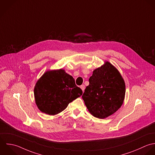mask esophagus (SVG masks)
<instances>
[{"label": "esophagus", "mask_w": 155, "mask_h": 155, "mask_svg": "<svg viewBox=\"0 0 155 155\" xmlns=\"http://www.w3.org/2000/svg\"><path fill=\"white\" fill-rule=\"evenodd\" d=\"M80 88H81V90H82V91H84V90H85V85H81Z\"/></svg>", "instance_id": "obj_1"}]
</instances>
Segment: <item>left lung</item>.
<instances>
[{"label":"left lung","instance_id":"left-lung-1","mask_svg":"<svg viewBox=\"0 0 155 155\" xmlns=\"http://www.w3.org/2000/svg\"><path fill=\"white\" fill-rule=\"evenodd\" d=\"M82 97L89 112L103 119L115 113L123 103L126 86L118 70L106 61L93 71Z\"/></svg>","mask_w":155,"mask_h":155}]
</instances>
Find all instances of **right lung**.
<instances>
[{"mask_svg":"<svg viewBox=\"0 0 155 155\" xmlns=\"http://www.w3.org/2000/svg\"><path fill=\"white\" fill-rule=\"evenodd\" d=\"M82 94V91L76 86L74 78L62 69L47 71L34 88L37 107L42 112L51 115L64 110Z\"/></svg>","mask_w":155,"mask_h":155,"instance_id":"add662e5","label":"right lung"}]
</instances>
